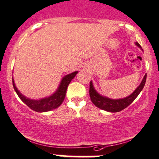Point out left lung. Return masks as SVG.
Listing matches in <instances>:
<instances>
[{"label": "left lung", "mask_w": 159, "mask_h": 159, "mask_svg": "<svg viewBox=\"0 0 159 159\" xmlns=\"http://www.w3.org/2000/svg\"><path fill=\"white\" fill-rule=\"evenodd\" d=\"M135 44H136L137 46L141 48V46L139 45L138 42H135ZM146 77H147V74L144 75L141 84L138 86V87L134 91L131 95L125 97V98L118 99V100H113V99H110L106 97H103V96L100 95L95 90L93 86L92 82L90 81V84H89V97H90L91 101L93 103V104L96 107H97L100 109L103 110V111L113 113L119 112V111H122L125 108H126L127 107L129 106L134 100L136 99L138 94L141 93V91L144 88L146 82Z\"/></svg>", "instance_id": "left-lung-1"}]
</instances>
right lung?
<instances>
[{"label": "right lung", "instance_id": "add662e5", "mask_svg": "<svg viewBox=\"0 0 159 159\" xmlns=\"http://www.w3.org/2000/svg\"><path fill=\"white\" fill-rule=\"evenodd\" d=\"M77 73L78 72L76 71L64 76L56 93H54V94H52L50 97H46V98H42L41 100H31L29 98H27L17 89L13 78H12V83H13V86L15 92L17 93L19 98L25 103L28 107H30L33 111H37V112H46V111L56 109L62 104L64 99H65L67 87H68L71 80L76 76Z\"/></svg>", "mask_w": 159, "mask_h": 159}]
</instances>
